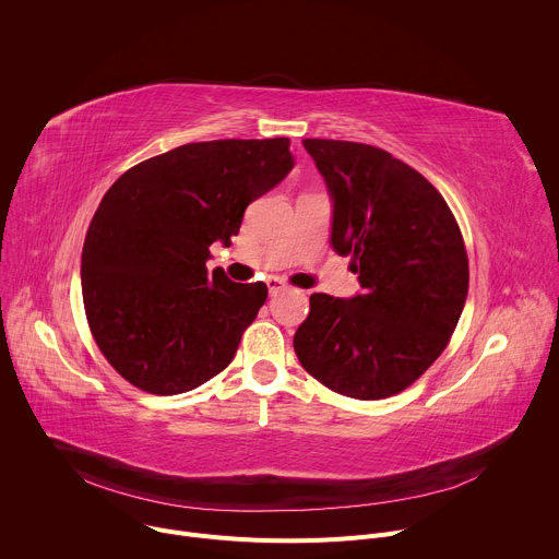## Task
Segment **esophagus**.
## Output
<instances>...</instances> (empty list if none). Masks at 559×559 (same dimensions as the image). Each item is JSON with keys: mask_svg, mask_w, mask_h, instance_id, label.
I'll return each mask as SVG.
<instances>
[{"mask_svg": "<svg viewBox=\"0 0 559 559\" xmlns=\"http://www.w3.org/2000/svg\"><path fill=\"white\" fill-rule=\"evenodd\" d=\"M267 287H270V294H278V292H283V289H285V283H283L281 278H276V276H274V278H270V281H267Z\"/></svg>", "mask_w": 559, "mask_h": 559, "instance_id": "esophagus-1", "label": "esophagus"}]
</instances>
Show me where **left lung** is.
I'll use <instances>...</instances> for the list:
<instances>
[{
    "instance_id": "left-lung-1",
    "label": "left lung",
    "mask_w": 559,
    "mask_h": 559,
    "mask_svg": "<svg viewBox=\"0 0 559 559\" xmlns=\"http://www.w3.org/2000/svg\"><path fill=\"white\" fill-rule=\"evenodd\" d=\"M332 199V248L352 257L360 292L309 296L294 334L307 373L336 393L380 401L444 352L464 309L468 261L442 194L389 152L305 139Z\"/></svg>"
}]
</instances>
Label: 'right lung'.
I'll return each mask as SVG.
<instances>
[{
    "label": "right lung",
    "instance_id": "add662e5",
    "mask_svg": "<svg viewBox=\"0 0 559 559\" xmlns=\"http://www.w3.org/2000/svg\"><path fill=\"white\" fill-rule=\"evenodd\" d=\"M292 168L287 136L201 141L147 158L106 192L82 294L95 343L130 384L175 395L231 362L267 285L210 274V246H231L246 207Z\"/></svg>",
    "mask_w": 559,
    "mask_h": 559
}]
</instances>
